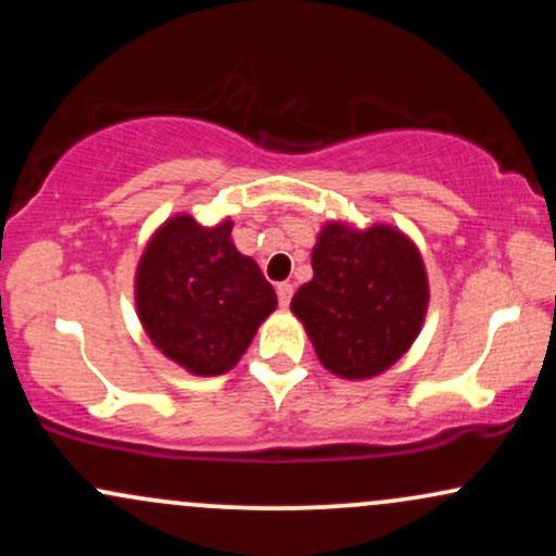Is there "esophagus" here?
I'll list each match as a JSON object with an SVG mask.
<instances>
[{
	"label": "esophagus",
	"instance_id": "1",
	"mask_svg": "<svg viewBox=\"0 0 556 556\" xmlns=\"http://www.w3.org/2000/svg\"><path fill=\"white\" fill-rule=\"evenodd\" d=\"M277 298H279V305L287 308V305H290V300H292V285L290 282H279L277 285Z\"/></svg>",
	"mask_w": 556,
	"mask_h": 556
}]
</instances>
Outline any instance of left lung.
I'll use <instances>...</instances> for the list:
<instances>
[{
    "label": "left lung",
    "instance_id": "obj_1",
    "mask_svg": "<svg viewBox=\"0 0 556 556\" xmlns=\"http://www.w3.org/2000/svg\"><path fill=\"white\" fill-rule=\"evenodd\" d=\"M314 279L290 311L303 321L321 366L340 379L384 374L416 342L429 311V274L400 227L329 219L311 251Z\"/></svg>",
    "mask_w": 556,
    "mask_h": 556
}]
</instances>
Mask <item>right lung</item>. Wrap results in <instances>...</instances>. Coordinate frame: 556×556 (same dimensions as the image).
I'll list each match as a JSON object with an SVG mask.
<instances>
[{"label": "right lung", "mask_w": 556, "mask_h": 556, "mask_svg": "<svg viewBox=\"0 0 556 556\" xmlns=\"http://www.w3.org/2000/svg\"><path fill=\"white\" fill-rule=\"evenodd\" d=\"M277 292L232 242V219L175 214L156 227L136 269V311L164 358L193 376L232 371Z\"/></svg>", "instance_id": "add662e5"}]
</instances>
